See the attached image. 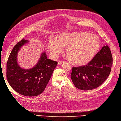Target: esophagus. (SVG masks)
<instances>
[{"label": "esophagus", "mask_w": 121, "mask_h": 121, "mask_svg": "<svg viewBox=\"0 0 121 121\" xmlns=\"http://www.w3.org/2000/svg\"><path fill=\"white\" fill-rule=\"evenodd\" d=\"M63 63H64V61H59V62H58V65H61Z\"/></svg>", "instance_id": "esophagus-1"}]
</instances>
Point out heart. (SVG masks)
<instances>
[{
	"label": "heart",
	"mask_w": 121,
	"mask_h": 121,
	"mask_svg": "<svg viewBox=\"0 0 121 121\" xmlns=\"http://www.w3.org/2000/svg\"><path fill=\"white\" fill-rule=\"evenodd\" d=\"M100 47V41L95 35L82 31L65 32L56 40L49 42L47 49L53 57H57L66 48L68 60L72 64L84 66L94 58Z\"/></svg>",
	"instance_id": "heart-1"
}]
</instances>
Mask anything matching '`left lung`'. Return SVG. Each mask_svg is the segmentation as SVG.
I'll use <instances>...</instances> for the list:
<instances>
[{"label":"left lung","instance_id":"left-lung-1","mask_svg":"<svg viewBox=\"0 0 121 121\" xmlns=\"http://www.w3.org/2000/svg\"><path fill=\"white\" fill-rule=\"evenodd\" d=\"M112 64L110 49L108 45H105L87 65L72 68L71 79L75 87L79 89L93 90L107 79Z\"/></svg>","mask_w":121,"mask_h":121}]
</instances>
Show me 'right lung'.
Instances as JSON below:
<instances>
[{
	"label": "right lung",
	"instance_id": "1",
	"mask_svg": "<svg viewBox=\"0 0 121 121\" xmlns=\"http://www.w3.org/2000/svg\"><path fill=\"white\" fill-rule=\"evenodd\" d=\"M27 42L22 39L13 48L7 61L6 78L17 92L25 96H37L44 91L58 62L47 59L43 52L34 67L29 69L21 68L17 62V53L21 46Z\"/></svg>",
	"mask_w": 121,
	"mask_h": 121
}]
</instances>
